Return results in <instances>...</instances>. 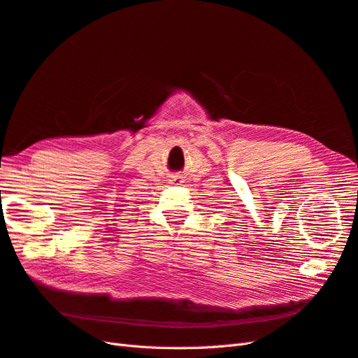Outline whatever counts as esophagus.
I'll use <instances>...</instances> for the list:
<instances>
[{"label": "esophagus", "mask_w": 358, "mask_h": 358, "mask_svg": "<svg viewBox=\"0 0 358 358\" xmlns=\"http://www.w3.org/2000/svg\"><path fill=\"white\" fill-rule=\"evenodd\" d=\"M171 178H172L173 182H176V185H180V182H182V177L181 176H172Z\"/></svg>", "instance_id": "esophagus-1"}]
</instances>
